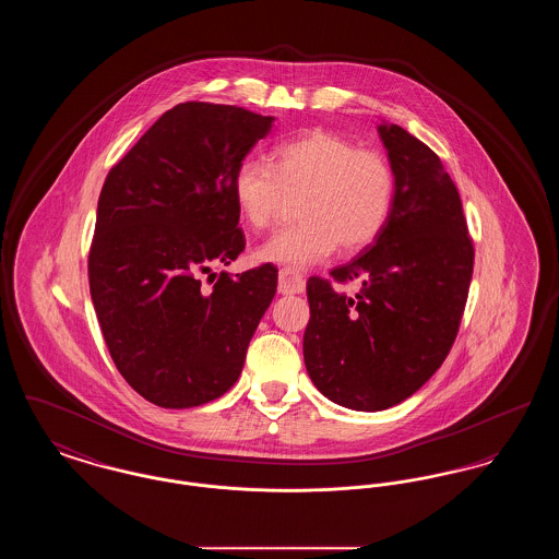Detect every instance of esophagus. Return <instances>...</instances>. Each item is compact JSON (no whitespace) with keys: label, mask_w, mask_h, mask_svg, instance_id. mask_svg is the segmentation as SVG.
<instances>
[{"label":"esophagus","mask_w":559,"mask_h":559,"mask_svg":"<svg viewBox=\"0 0 559 559\" xmlns=\"http://www.w3.org/2000/svg\"><path fill=\"white\" fill-rule=\"evenodd\" d=\"M306 289V278L301 272L293 270V267H283L278 272V292L283 295H293V293H301Z\"/></svg>","instance_id":"1"}]
</instances>
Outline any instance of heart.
Wrapping results in <instances>:
<instances>
[{"label":"heart","mask_w":559,"mask_h":559,"mask_svg":"<svg viewBox=\"0 0 559 559\" xmlns=\"http://www.w3.org/2000/svg\"><path fill=\"white\" fill-rule=\"evenodd\" d=\"M399 192L390 159L360 148L337 133H304L274 148L270 165L240 160L233 176V199L253 230H266L287 197H299L297 224L281 228L258 249V258L293 267L312 266L337 245L356 253L385 230Z\"/></svg>","instance_id":"obj_1"}]
</instances>
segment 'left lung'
<instances>
[{
  "instance_id": "left-lung-1",
  "label": "left lung",
  "mask_w": 559,
  "mask_h": 559,
  "mask_svg": "<svg viewBox=\"0 0 559 559\" xmlns=\"http://www.w3.org/2000/svg\"><path fill=\"white\" fill-rule=\"evenodd\" d=\"M399 178L381 237L331 281L310 276L304 360L333 402L385 411L413 396L449 356L474 274V240L440 157L400 126H379ZM358 280L356 296L333 282Z\"/></svg>"
}]
</instances>
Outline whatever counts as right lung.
Instances as JSON below:
<instances>
[{"label": "right lung", "instance_id": "right-lung-1", "mask_svg": "<svg viewBox=\"0 0 559 559\" xmlns=\"http://www.w3.org/2000/svg\"><path fill=\"white\" fill-rule=\"evenodd\" d=\"M272 121L233 105L182 103L108 171L90 293L117 371L163 408L199 406L235 385L276 293L272 264L201 285L213 264L245 249L233 176Z\"/></svg>", "mask_w": 559, "mask_h": 559}]
</instances>
